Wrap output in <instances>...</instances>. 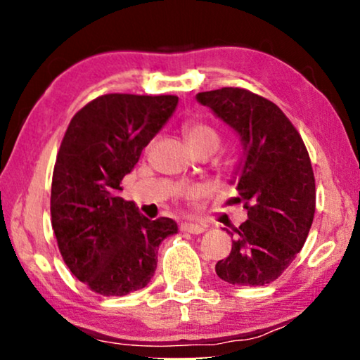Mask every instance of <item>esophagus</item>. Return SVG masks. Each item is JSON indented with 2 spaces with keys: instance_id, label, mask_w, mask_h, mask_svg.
I'll list each match as a JSON object with an SVG mask.
<instances>
[{
  "instance_id": "34e87169",
  "label": "esophagus",
  "mask_w": 360,
  "mask_h": 360,
  "mask_svg": "<svg viewBox=\"0 0 360 360\" xmlns=\"http://www.w3.org/2000/svg\"><path fill=\"white\" fill-rule=\"evenodd\" d=\"M180 229L184 231V233H188V234H201L206 231L205 226L195 224V223H184L180 226Z\"/></svg>"
}]
</instances>
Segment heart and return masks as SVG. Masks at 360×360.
Wrapping results in <instances>:
<instances>
[{
    "mask_svg": "<svg viewBox=\"0 0 360 360\" xmlns=\"http://www.w3.org/2000/svg\"><path fill=\"white\" fill-rule=\"evenodd\" d=\"M186 142H188L191 149H200V147H211L216 149L219 146V136L213 127L206 122L200 121H190L186 122L184 127ZM184 196H195L196 188H185L181 190Z\"/></svg>",
    "mask_w": 360,
    "mask_h": 360,
    "instance_id": "1",
    "label": "heart"
}]
</instances>
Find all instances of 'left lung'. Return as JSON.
<instances>
[{"label":"left lung","instance_id":"left-lung-1","mask_svg":"<svg viewBox=\"0 0 360 360\" xmlns=\"http://www.w3.org/2000/svg\"><path fill=\"white\" fill-rule=\"evenodd\" d=\"M196 100L233 127L243 144L236 200L244 203L248 219L234 234L228 231L234 236L233 248L216 264V274L231 285H267L293 262L311 228L316 188L308 150L288 117L267 98L226 86L198 93Z\"/></svg>","mask_w":360,"mask_h":360}]
</instances>
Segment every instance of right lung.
Segmentation results:
<instances>
[{
	"instance_id": "1",
	"label": "right lung",
	"mask_w": 360,
	"mask_h": 360,
	"mask_svg": "<svg viewBox=\"0 0 360 360\" xmlns=\"http://www.w3.org/2000/svg\"><path fill=\"white\" fill-rule=\"evenodd\" d=\"M176 103L174 95L98 96L72 117L62 139L52 175V229L70 272L103 297L144 288L160 243L179 231L174 219L152 221L120 196L122 179Z\"/></svg>"
}]
</instances>
